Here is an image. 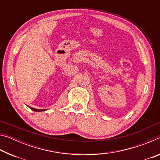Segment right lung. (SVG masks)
Returning a JSON list of instances; mask_svg holds the SVG:
<instances>
[{"mask_svg":"<svg viewBox=\"0 0 160 160\" xmlns=\"http://www.w3.org/2000/svg\"><path fill=\"white\" fill-rule=\"evenodd\" d=\"M29 108H30V109H31L32 110L34 111V112H42V111L44 110V109H34V108H32V107H29Z\"/></svg>","mask_w":160,"mask_h":160,"instance_id":"1","label":"right lung"}]
</instances>
